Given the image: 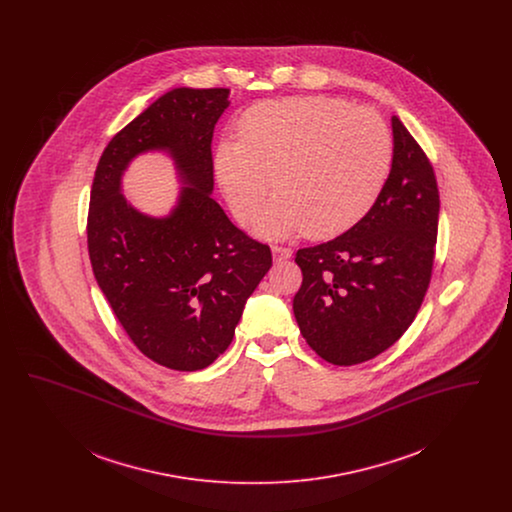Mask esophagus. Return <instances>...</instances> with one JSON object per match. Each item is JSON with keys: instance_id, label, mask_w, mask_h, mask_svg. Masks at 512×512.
Wrapping results in <instances>:
<instances>
[{"instance_id": "1", "label": "esophagus", "mask_w": 512, "mask_h": 512, "mask_svg": "<svg viewBox=\"0 0 512 512\" xmlns=\"http://www.w3.org/2000/svg\"><path fill=\"white\" fill-rule=\"evenodd\" d=\"M272 257L274 261H286L292 257V249L284 245H272Z\"/></svg>"}]
</instances>
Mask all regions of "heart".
<instances>
[{"label":"heart","mask_w":512,"mask_h":512,"mask_svg":"<svg viewBox=\"0 0 512 512\" xmlns=\"http://www.w3.org/2000/svg\"><path fill=\"white\" fill-rule=\"evenodd\" d=\"M240 142H222L217 174L232 213L268 238L305 232L326 240L365 217L391 165L386 121L368 107L326 96L265 101L247 109Z\"/></svg>","instance_id":"1"}]
</instances>
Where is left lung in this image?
<instances>
[{"label":"left lung","instance_id":"left-lung-1","mask_svg":"<svg viewBox=\"0 0 512 512\" xmlns=\"http://www.w3.org/2000/svg\"><path fill=\"white\" fill-rule=\"evenodd\" d=\"M393 161L370 211L338 238L303 247L293 315L311 349L338 366L359 365L399 340L428 292L439 190L424 149L397 117Z\"/></svg>","mask_w":512,"mask_h":512}]
</instances>
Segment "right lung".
Instances as JSON below:
<instances>
[{
    "mask_svg": "<svg viewBox=\"0 0 512 512\" xmlns=\"http://www.w3.org/2000/svg\"><path fill=\"white\" fill-rule=\"evenodd\" d=\"M228 88H176L117 132L99 157L88 209L94 276L132 343L157 365L194 372L234 338L245 301L272 253L234 226L213 192V132ZM167 148L185 183L167 220L132 210L120 194L127 161Z\"/></svg>",
    "mask_w": 512,
    "mask_h": 512,
    "instance_id": "add662e5",
    "label": "right lung"
}]
</instances>
